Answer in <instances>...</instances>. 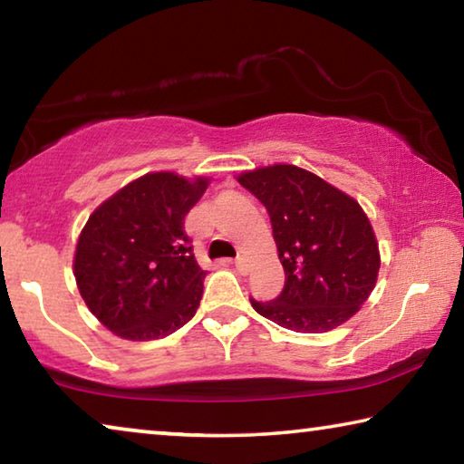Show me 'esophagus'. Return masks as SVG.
Segmentation results:
<instances>
[{
    "mask_svg": "<svg viewBox=\"0 0 464 464\" xmlns=\"http://www.w3.org/2000/svg\"><path fill=\"white\" fill-rule=\"evenodd\" d=\"M235 268H237L239 274H247V260L243 256L235 257Z\"/></svg>",
    "mask_w": 464,
    "mask_h": 464,
    "instance_id": "esophagus-1",
    "label": "esophagus"
}]
</instances>
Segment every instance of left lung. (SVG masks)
<instances>
[{"label": "left lung", "mask_w": 464, "mask_h": 464, "mask_svg": "<svg viewBox=\"0 0 464 464\" xmlns=\"http://www.w3.org/2000/svg\"><path fill=\"white\" fill-rule=\"evenodd\" d=\"M237 182L270 215L286 274L276 301L257 303L262 317L298 334H325L354 317L374 290L381 254L362 207L311 171L274 163L243 171Z\"/></svg>", "instance_id": "8db88e82"}]
</instances>
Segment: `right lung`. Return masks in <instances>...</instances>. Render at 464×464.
Returning a JSON list of instances; mask_svg holds the SVG:
<instances>
[{
  "instance_id": "1",
  "label": "right lung",
  "mask_w": 464,
  "mask_h": 464,
  "mask_svg": "<svg viewBox=\"0 0 464 464\" xmlns=\"http://www.w3.org/2000/svg\"><path fill=\"white\" fill-rule=\"evenodd\" d=\"M208 178L151 171L110 196L80 233L73 276L102 325L122 340L149 342L194 317L207 276L184 218Z\"/></svg>"
}]
</instances>
